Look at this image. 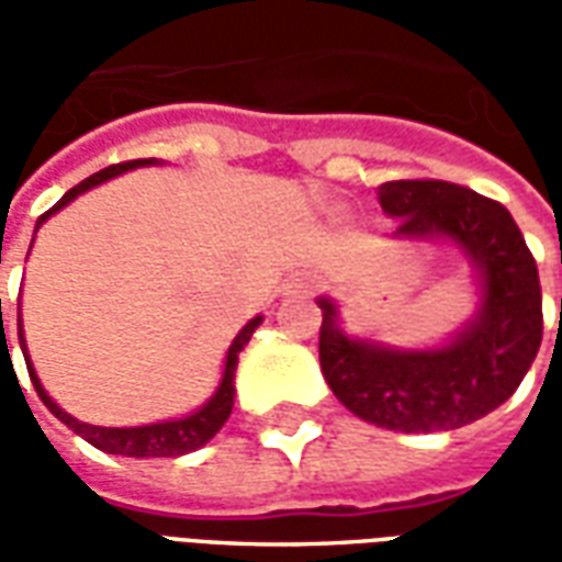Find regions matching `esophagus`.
<instances>
[{
    "instance_id": "esophagus-1",
    "label": "esophagus",
    "mask_w": 562,
    "mask_h": 562,
    "mask_svg": "<svg viewBox=\"0 0 562 562\" xmlns=\"http://www.w3.org/2000/svg\"><path fill=\"white\" fill-rule=\"evenodd\" d=\"M306 289H313V282H310V285H306Z\"/></svg>"
}]
</instances>
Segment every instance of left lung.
<instances>
[{
  "instance_id": "left-lung-1",
  "label": "left lung",
  "mask_w": 562,
  "mask_h": 562,
  "mask_svg": "<svg viewBox=\"0 0 562 562\" xmlns=\"http://www.w3.org/2000/svg\"><path fill=\"white\" fill-rule=\"evenodd\" d=\"M379 204L403 237H451L482 270V313L442 349L394 352L349 340L322 297L318 361L337 401L364 422L430 434L494 413L542 342V285L524 234L499 201L446 180H391Z\"/></svg>"
}]
</instances>
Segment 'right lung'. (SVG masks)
Wrapping results in <instances>:
<instances>
[{
  "label": "right lung",
  "instance_id": "right-lung-1",
  "mask_svg": "<svg viewBox=\"0 0 562 562\" xmlns=\"http://www.w3.org/2000/svg\"><path fill=\"white\" fill-rule=\"evenodd\" d=\"M138 165H149V159H135V161H120V165H108L99 173H92L87 177L83 183H78L75 189H68L66 195L56 201L54 207L44 213L38 225H42L50 213H56L59 207H66L71 198H78L80 192H87L92 186L104 183V180H111L116 173L128 171V168H138ZM38 225H35V232H38ZM0 318H2V301H0ZM261 325V316L252 318L249 325H246L237 337H234L232 349H228V358H225V373H222V382L216 394L210 397L207 406H201L198 413L186 415V418H177V422H165V424H147V427H92V424H83L78 418H71L68 413H63L59 406H56L50 397H47V391L42 389V382L35 376V370L30 364V355H26V342H20V349H23V358H26V370H30V379L35 391H38V397L42 403L50 409V413L59 418L63 424H68L71 430L78 436H83L90 446L102 448L108 454H123V458H177V454H189V451H195L204 442H210L213 436L220 434V427L228 422V415H232L234 406V370H237V355L244 352V346L252 337V330ZM18 337L23 340V334H20V316H18Z\"/></svg>",
  "mask_w": 562,
  "mask_h": 562
}]
</instances>
